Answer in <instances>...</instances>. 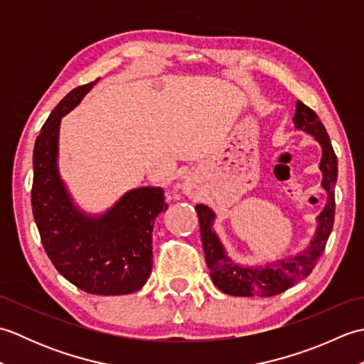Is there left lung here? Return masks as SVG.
Segmentation results:
<instances>
[{
  "label": "left lung",
  "instance_id": "obj_1",
  "mask_svg": "<svg viewBox=\"0 0 364 364\" xmlns=\"http://www.w3.org/2000/svg\"><path fill=\"white\" fill-rule=\"evenodd\" d=\"M294 128L314 137L321 145L322 158L319 168L322 172V189L327 192V203L318 215V227L310 245L292 257L264 262L261 266H241L231 261L228 252L215 233L213 225L215 214L210 206L197 205L196 211L200 220L202 242L206 264L210 267L211 280L222 292L237 297H269L291 288L311 274L322 255L335 220V184L338 178V159L331 146L326 127L318 114L301 102L296 103L292 117Z\"/></svg>",
  "mask_w": 364,
  "mask_h": 364
}]
</instances>
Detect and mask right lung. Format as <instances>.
<instances>
[{"instance_id": "1", "label": "right lung", "mask_w": 364, "mask_h": 364, "mask_svg": "<svg viewBox=\"0 0 364 364\" xmlns=\"http://www.w3.org/2000/svg\"><path fill=\"white\" fill-rule=\"evenodd\" d=\"M98 82L67 94L36 139L31 205L43 249L58 272L97 296H122L142 288L153 267V225L167 210L154 186L125 192L109 210L87 214L73 202L59 173V128L65 114Z\"/></svg>"}]
</instances>
